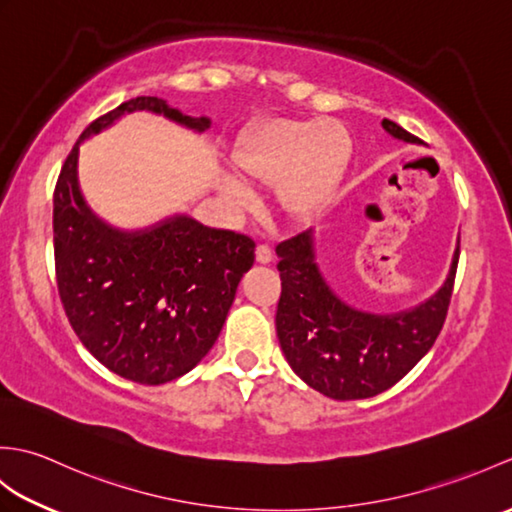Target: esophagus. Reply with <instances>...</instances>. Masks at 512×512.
Returning a JSON list of instances; mask_svg holds the SVG:
<instances>
[{"instance_id":"esophagus-1","label":"esophagus","mask_w":512,"mask_h":512,"mask_svg":"<svg viewBox=\"0 0 512 512\" xmlns=\"http://www.w3.org/2000/svg\"><path fill=\"white\" fill-rule=\"evenodd\" d=\"M255 255H257V262L259 264H268L270 259H273V250H270V246L268 244H259L257 246V250H255Z\"/></svg>"}]
</instances>
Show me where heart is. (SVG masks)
Listing matches in <instances>:
<instances>
[{"label":"heart","mask_w":512,"mask_h":512,"mask_svg":"<svg viewBox=\"0 0 512 512\" xmlns=\"http://www.w3.org/2000/svg\"><path fill=\"white\" fill-rule=\"evenodd\" d=\"M347 154V136L332 121H277L250 138L239 165L250 178L281 184V200L292 215L312 217L341 182ZM228 191L246 198V189L235 180L228 182Z\"/></svg>","instance_id":"obj_1"}]
</instances>
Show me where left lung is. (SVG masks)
Masks as SVG:
<instances>
[{
	"label": "left lung",
	"mask_w": 512,
	"mask_h": 512,
	"mask_svg": "<svg viewBox=\"0 0 512 512\" xmlns=\"http://www.w3.org/2000/svg\"><path fill=\"white\" fill-rule=\"evenodd\" d=\"M387 132L416 143L389 118ZM281 297L277 336L286 361L312 389L334 400L372 398L394 387L431 350L447 319L460 246L444 286L418 308L398 314H367L334 295L314 264L312 231L277 244Z\"/></svg>",
	"instance_id": "1"
}]
</instances>
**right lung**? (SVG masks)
<instances>
[{
	"instance_id": "obj_1",
	"label": "right lung",
	"mask_w": 512,
	"mask_h": 512,
	"mask_svg": "<svg viewBox=\"0 0 512 512\" xmlns=\"http://www.w3.org/2000/svg\"><path fill=\"white\" fill-rule=\"evenodd\" d=\"M138 110L195 132L211 125L158 96H136L85 127L54 187V268L72 330L96 361L132 383L162 385L209 354L239 279L255 262V242L187 215L123 233L90 211L76 178L79 145Z\"/></svg>"
}]
</instances>
